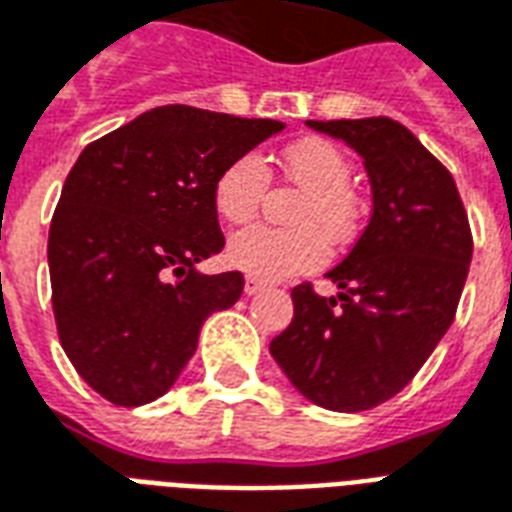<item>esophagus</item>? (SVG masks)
Segmentation results:
<instances>
[{
	"mask_svg": "<svg viewBox=\"0 0 512 512\" xmlns=\"http://www.w3.org/2000/svg\"><path fill=\"white\" fill-rule=\"evenodd\" d=\"M263 290H266L263 282H257V279H246V285H244L246 295H257V293H263Z\"/></svg>",
	"mask_w": 512,
	"mask_h": 512,
	"instance_id": "1",
	"label": "esophagus"
}]
</instances>
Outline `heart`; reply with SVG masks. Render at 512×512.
<instances>
[{
	"label": "heart",
	"mask_w": 512,
	"mask_h": 512,
	"mask_svg": "<svg viewBox=\"0 0 512 512\" xmlns=\"http://www.w3.org/2000/svg\"><path fill=\"white\" fill-rule=\"evenodd\" d=\"M287 176L306 189L293 222L298 227H249L230 238L227 263L257 282H279L323 266L328 241L350 244L361 222V203L350 189L352 168L331 140L306 138L282 154ZM268 168L257 154L227 162L214 181V208L227 225L252 222L266 195Z\"/></svg>",
	"instance_id": "obj_1"
}]
</instances>
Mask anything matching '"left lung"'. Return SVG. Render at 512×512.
<instances>
[{
  "label": "left lung",
  "instance_id": "obj_1",
  "mask_svg": "<svg viewBox=\"0 0 512 512\" xmlns=\"http://www.w3.org/2000/svg\"><path fill=\"white\" fill-rule=\"evenodd\" d=\"M344 140L372 184V217L328 271L331 298L293 290V323L271 355L295 391L333 412L372 410L407 385L448 333L472 260L456 181L388 116L306 121Z\"/></svg>",
  "mask_w": 512,
  "mask_h": 512
}]
</instances>
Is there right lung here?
I'll return each instance as SVG.
<instances>
[{"label":"right lung","mask_w":512,"mask_h":512,"mask_svg":"<svg viewBox=\"0 0 512 512\" xmlns=\"http://www.w3.org/2000/svg\"><path fill=\"white\" fill-rule=\"evenodd\" d=\"M285 130L162 105L81 151L48 233L54 317L75 372L119 407L173 388L208 317L244 276L200 274L225 246L214 181L227 162Z\"/></svg>","instance_id":"add662e5"}]
</instances>
